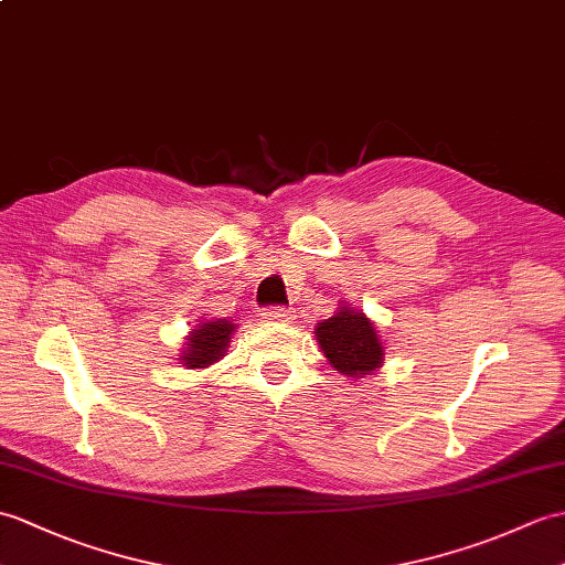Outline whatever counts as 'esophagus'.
Wrapping results in <instances>:
<instances>
[{
	"label": "esophagus",
	"mask_w": 565,
	"mask_h": 565,
	"mask_svg": "<svg viewBox=\"0 0 565 565\" xmlns=\"http://www.w3.org/2000/svg\"><path fill=\"white\" fill-rule=\"evenodd\" d=\"M265 320L271 324H291L296 320V310L291 308H269L265 312Z\"/></svg>",
	"instance_id": "34e87169"
}]
</instances>
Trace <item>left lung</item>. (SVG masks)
<instances>
[{
	"mask_svg": "<svg viewBox=\"0 0 565 565\" xmlns=\"http://www.w3.org/2000/svg\"><path fill=\"white\" fill-rule=\"evenodd\" d=\"M315 339L332 369L349 380L373 375L385 361V347L375 322L349 303H339L332 318L318 322Z\"/></svg>",
	"mask_w": 565,
	"mask_h": 565,
	"instance_id": "obj_1",
	"label": "left lung"
}]
</instances>
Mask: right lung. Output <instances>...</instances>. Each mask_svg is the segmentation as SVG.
<instances>
[{
    "mask_svg": "<svg viewBox=\"0 0 565 565\" xmlns=\"http://www.w3.org/2000/svg\"><path fill=\"white\" fill-rule=\"evenodd\" d=\"M238 330V324L226 318L218 320H200L194 324V330L182 342L180 363L185 369H209L216 361L223 359V353L228 349V342L233 339V332Z\"/></svg>",
    "mask_w": 565,
    "mask_h": 565,
    "instance_id": "obj_1",
    "label": "right lung"
}]
</instances>
